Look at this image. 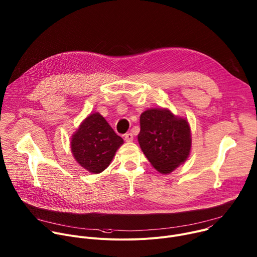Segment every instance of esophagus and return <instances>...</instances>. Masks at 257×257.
Returning a JSON list of instances; mask_svg holds the SVG:
<instances>
[{
	"instance_id": "34e87169",
	"label": "esophagus",
	"mask_w": 257,
	"mask_h": 257,
	"mask_svg": "<svg viewBox=\"0 0 257 257\" xmlns=\"http://www.w3.org/2000/svg\"><path fill=\"white\" fill-rule=\"evenodd\" d=\"M125 140H126L127 142L132 141V140H133V134H132V133H126V134H125Z\"/></svg>"
}]
</instances>
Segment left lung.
Here are the masks:
<instances>
[{
  "label": "left lung",
  "instance_id": "obj_1",
  "mask_svg": "<svg viewBox=\"0 0 257 257\" xmlns=\"http://www.w3.org/2000/svg\"><path fill=\"white\" fill-rule=\"evenodd\" d=\"M138 142L155 169L162 174H170L190 154L189 123L168 108H149L140 116Z\"/></svg>",
  "mask_w": 257,
  "mask_h": 257
}]
</instances>
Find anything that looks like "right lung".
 Listing matches in <instances>:
<instances>
[{"label":"right lung","instance_id":"obj_1","mask_svg":"<svg viewBox=\"0 0 257 257\" xmlns=\"http://www.w3.org/2000/svg\"><path fill=\"white\" fill-rule=\"evenodd\" d=\"M124 143L98 114H90L71 138V151L76 162L89 173L98 174L111 164Z\"/></svg>","mask_w":257,"mask_h":257}]
</instances>
